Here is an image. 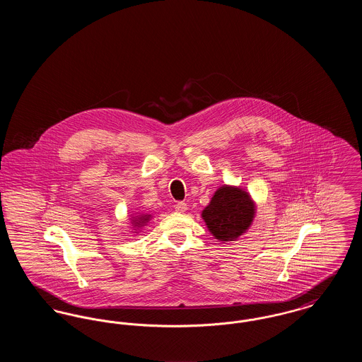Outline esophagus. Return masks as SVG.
I'll return each instance as SVG.
<instances>
[{"mask_svg":"<svg viewBox=\"0 0 362 362\" xmlns=\"http://www.w3.org/2000/svg\"><path fill=\"white\" fill-rule=\"evenodd\" d=\"M175 210H176L177 213H185V211L187 210V204H185V202H177V204L175 205Z\"/></svg>","mask_w":362,"mask_h":362,"instance_id":"obj_1","label":"esophagus"}]
</instances>
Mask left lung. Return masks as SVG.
<instances>
[{
    "label": "left lung",
    "mask_w": 362,
    "mask_h": 362,
    "mask_svg": "<svg viewBox=\"0 0 362 362\" xmlns=\"http://www.w3.org/2000/svg\"><path fill=\"white\" fill-rule=\"evenodd\" d=\"M255 204L244 189L223 186L202 211L210 233L220 241L236 240L252 223Z\"/></svg>",
    "instance_id": "8db88e82"
}]
</instances>
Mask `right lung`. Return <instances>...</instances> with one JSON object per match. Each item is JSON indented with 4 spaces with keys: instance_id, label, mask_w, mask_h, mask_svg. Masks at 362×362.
Here are the masks:
<instances>
[{
    "instance_id": "obj_1",
    "label": "right lung",
    "mask_w": 362,
    "mask_h": 362,
    "mask_svg": "<svg viewBox=\"0 0 362 362\" xmlns=\"http://www.w3.org/2000/svg\"><path fill=\"white\" fill-rule=\"evenodd\" d=\"M149 218H151V214H142V216H136V220H133V223L136 226H139V225L145 224V223H148L149 221Z\"/></svg>"
}]
</instances>
